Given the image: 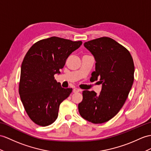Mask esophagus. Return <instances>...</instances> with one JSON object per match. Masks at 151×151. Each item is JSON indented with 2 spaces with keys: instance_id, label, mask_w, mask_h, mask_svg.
<instances>
[{
  "instance_id": "obj_1",
  "label": "esophagus",
  "mask_w": 151,
  "mask_h": 151,
  "mask_svg": "<svg viewBox=\"0 0 151 151\" xmlns=\"http://www.w3.org/2000/svg\"><path fill=\"white\" fill-rule=\"evenodd\" d=\"M79 91H81V90L79 89V88H74V89L73 90V93H78V92H79Z\"/></svg>"
}]
</instances>
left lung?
Instances as JSON below:
<instances>
[{
    "mask_svg": "<svg viewBox=\"0 0 151 151\" xmlns=\"http://www.w3.org/2000/svg\"><path fill=\"white\" fill-rule=\"evenodd\" d=\"M84 46L96 61L91 79H99L102 90L99 94L83 91L79 112L88 122L104 123L119 113L128 97L134 81L133 60L127 49L108 37L91 40Z\"/></svg>",
    "mask_w": 151,
    "mask_h": 151,
    "instance_id": "left-lung-1",
    "label": "left lung"
}]
</instances>
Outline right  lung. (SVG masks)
Instances as JSON below:
<instances>
[{
    "mask_svg": "<svg viewBox=\"0 0 151 151\" xmlns=\"http://www.w3.org/2000/svg\"><path fill=\"white\" fill-rule=\"evenodd\" d=\"M82 43L52 36L35 43L25 54L19 94L25 111L35 124L47 126L57 119L60 104L72 89L62 88L54 75L60 73L67 59Z\"/></svg>",
    "mask_w": 151,
    "mask_h": 151,
    "instance_id": "1",
    "label": "right lung"
}]
</instances>
